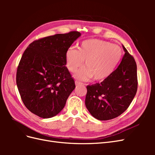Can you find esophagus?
Masks as SVG:
<instances>
[{
	"mask_svg": "<svg viewBox=\"0 0 155 155\" xmlns=\"http://www.w3.org/2000/svg\"><path fill=\"white\" fill-rule=\"evenodd\" d=\"M75 83H76V86H79V85H82L83 84L82 82L79 81H75Z\"/></svg>",
	"mask_w": 155,
	"mask_h": 155,
	"instance_id": "obj_1",
	"label": "esophagus"
}]
</instances>
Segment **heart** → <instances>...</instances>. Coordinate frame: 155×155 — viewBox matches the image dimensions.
<instances>
[{"mask_svg": "<svg viewBox=\"0 0 155 155\" xmlns=\"http://www.w3.org/2000/svg\"><path fill=\"white\" fill-rule=\"evenodd\" d=\"M123 50L120 46L100 39L83 41L78 50L69 48L65 54L66 65L70 72H74L84 67L76 76L82 79L93 77L96 81H103L109 77L120 63Z\"/></svg>", "mask_w": 155, "mask_h": 155, "instance_id": "1", "label": "heart"}]
</instances>
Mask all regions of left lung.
I'll list each match as a JSON object with an SVG mask.
<instances>
[{"label":"left lung","mask_w":155,"mask_h":155,"mask_svg":"<svg viewBox=\"0 0 155 155\" xmlns=\"http://www.w3.org/2000/svg\"><path fill=\"white\" fill-rule=\"evenodd\" d=\"M123 48L124 58L110 76L101 83L87 86L86 107L99 120H109L121 115L137 94V63L124 46Z\"/></svg>","instance_id":"left-lung-1"}]
</instances>
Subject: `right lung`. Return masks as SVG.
Instances as JSON below:
<instances>
[{
  "label": "right lung",
  "mask_w": 155,
  "mask_h": 155,
  "mask_svg": "<svg viewBox=\"0 0 155 155\" xmlns=\"http://www.w3.org/2000/svg\"><path fill=\"white\" fill-rule=\"evenodd\" d=\"M81 35L77 31L33 41L18 63L16 83L21 100L31 112L43 118L62 110L76 87L66 65L65 54Z\"/></svg>",
  "instance_id": "add662e5"
}]
</instances>
